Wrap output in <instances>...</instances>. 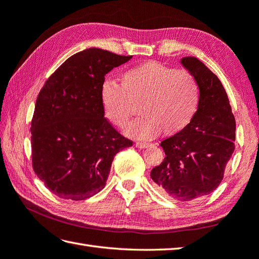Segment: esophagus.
<instances>
[{
    "mask_svg": "<svg viewBox=\"0 0 259 259\" xmlns=\"http://www.w3.org/2000/svg\"><path fill=\"white\" fill-rule=\"evenodd\" d=\"M135 146L137 147V148H147V147L150 146V144H148V143H136Z\"/></svg>",
    "mask_w": 259,
    "mask_h": 259,
    "instance_id": "esophagus-1",
    "label": "esophagus"
}]
</instances>
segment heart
<instances>
[{
    "instance_id": "obj_1",
    "label": "heart",
    "mask_w": 259,
    "mask_h": 259,
    "mask_svg": "<svg viewBox=\"0 0 259 259\" xmlns=\"http://www.w3.org/2000/svg\"><path fill=\"white\" fill-rule=\"evenodd\" d=\"M121 84L105 80L101 103L104 115L119 128L128 123L134 105H138L140 116L124 129L130 138L149 140L160 131L175 135L187 126L197 110L199 85L184 69L146 62L126 69Z\"/></svg>"
}]
</instances>
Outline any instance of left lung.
Segmentation results:
<instances>
[{
	"mask_svg": "<svg viewBox=\"0 0 259 259\" xmlns=\"http://www.w3.org/2000/svg\"><path fill=\"white\" fill-rule=\"evenodd\" d=\"M181 64L199 85V104L187 126L161 141L166 156L150 177L160 193L189 202L212 193L221 183L235 150L236 121L217 75L195 57H183Z\"/></svg>",
	"mask_w": 259,
	"mask_h": 259,
	"instance_id": "8db88e82",
	"label": "left lung"
}]
</instances>
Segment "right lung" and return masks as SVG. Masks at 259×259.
<instances>
[{
  "label": "right lung",
  "mask_w": 259,
  "mask_h": 259,
  "mask_svg": "<svg viewBox=\"0 0 259 259\" xmlns=\"http://www.w3.org/2000/svg\"><path fill=\"white\" fill-rule=\"evenodd\" d=\"M131 58L85 49L60 65L40 91L31 121L32 166L55 195L82 201L99 193L114 156L133 146L104 118L101 103L104 76Z\"/></svg>",
  "instance_id": "right-lung-1"
}]
</instances>
